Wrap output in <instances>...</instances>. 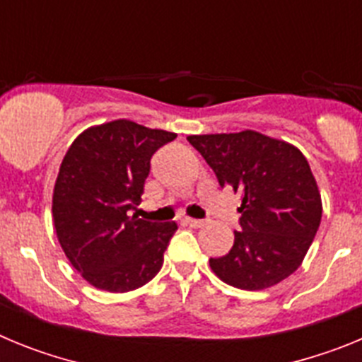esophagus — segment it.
I'll return each mask as SVG.
<instances>
[{
  "label": "esophagus",
  "mask_w": 362,
  "mask_h": 362,
  "mask_svg": "<svg viewBox=\"0 0 362 362\" xmlns=\"http://www.w3.org/2000/svg\"><path fill=\"white\" fill-rule=\"evenodd\" d=\"M185 223L188 226H192V228H199V226L204 225L203 219H194V217H185Z\"/></svg>",
  "instance_id": "esophagus-1"
}]
</instances>
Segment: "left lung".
<instances>
[{
	"label": "left lung",
	"mask_w": 362,
	"mask_h": 362,
	"mask_svg": "<svg viewBox=\"0 0 362 362\" xmlns=\"http://www.w3.org/2000/svg\"><path fill=\"white\" fill-rule=\"evenodd\" d=\"M221 188L241 194L233 246L210 259L221 281L241 290H263L300 267L319 225L322 204L306 158L296 146L254 130L188 136Z\"/></svg>",
	"instance_id": "1"
}]
</instances>
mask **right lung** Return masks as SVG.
<instances>
[{
    "label": "right lung",
    "instance_id": "obj_1",
    "mask_svg": "<svg viewBox=\"0 0 362 362\" xmlns=\"http://www.w3.org/2000/svg\"><path fill=\"white\" fill-rule=\"evenodd\" d=\"M175 137L117 119L79 134L65 153L54 187V226L72 267L95 288L130 292L161 270L177 225L130 212L141 203L152 156Z\"/></svg>",
    "mask_w": 362,
    "mask_h": 362
}]
</instances>
